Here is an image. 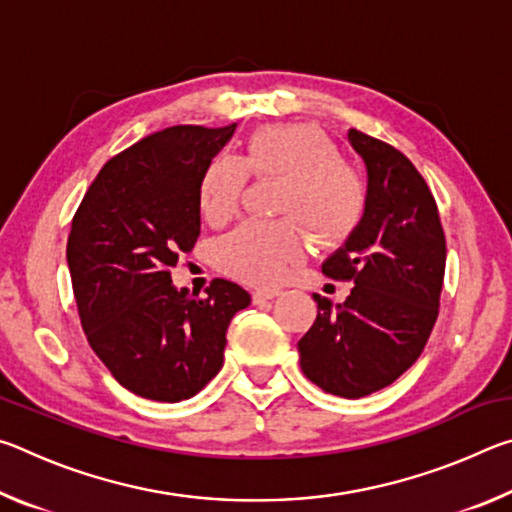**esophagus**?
Segmentation results:
<instances>
[{"label": "esophagus", "instance_id": "obj_1", "mask_svg": "<svg viewBox=\"0 0 512 512\" xmlns=\"http://www.w3.org/2000/svg\"><path fill=\"white\" fill-rule=\"evenodd\" d=\"M280 293H282L280 289H257V291H253V302L255 305H262V302L273 300L280 296Z\"/></svg>", "mask_w": 512, "mask_h": 512}]
</instances>
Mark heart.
<instances>
[{"instance_id": "b5f03b06", "label": "heart", "mask_w": 512, "mask_h": 512, "mask_svg": "<svg viewBox=\"0 0 512 512\" xmlns=\"http://www.w3.org/2000/svg\"><path fill=\"white\" fill-rule=\"evenodd\" d=\"M248 173L280 180L273 210L284 219L246 221L216 244V266L241 282L259 287L280 282L305 255L301 224L318 244L329 246L348 237L359 221V173L336 158L332 142L314 126H262L246 140L241 158L214 155L198 183V203L207 221L223 223L235 216Z\"/></svg>"}]
</instances>
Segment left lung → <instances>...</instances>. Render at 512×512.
Instances as JSON below:
<instances>
[{
	"mask_svg": "<svg viewBox=\"0 0 512 512\" xmlns=\"http://www.w3.org/2000/svg\"><path fill=\"white\" fill-rule=\"evenodd\" d=\"M348 140L368 169L366 210L323 273L354 287L336 307L314 293L318 316L298 352L309 381L357 400L418 361L438 318L447 246L436 198L413 162L357 128Z\"/></svg>",
	"mask_w": 512,
	"mask_h": 512,
	"instance_id": "obj_1",
	"label": "left lung"
}]
</instances>
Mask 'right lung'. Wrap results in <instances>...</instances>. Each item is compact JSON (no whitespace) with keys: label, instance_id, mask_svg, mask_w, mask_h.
<instances>
[{"label":"right lung","instance_id":"add662e5","mask_svg":"<svg viewBox=\"0 0 512 512\" xmlns=\"http://www.w3.org/2000/svg\"><path fill=\"white\" fill-rule=\"evenodd\" d=\"M237 124L171 126L110 158L72 219L67 264L83 332L121 386L180 402L223 366L232 316L250 305L216 277L198 298L173 289L171 266L201 235L198 183Z\"/></svg>","mask_w":512,"mask_h":512}]
</instances>
